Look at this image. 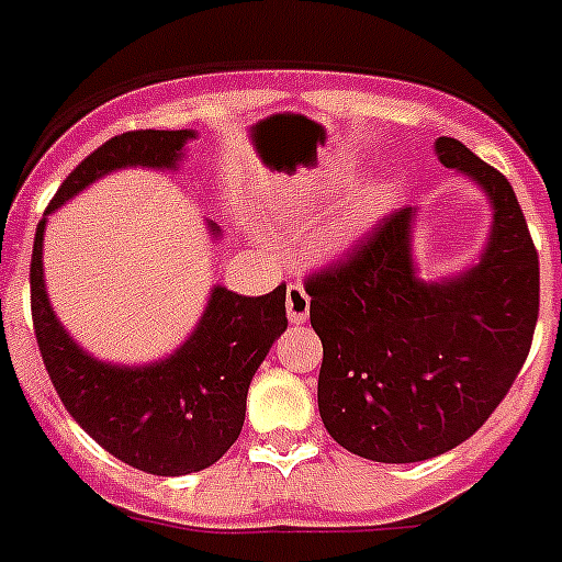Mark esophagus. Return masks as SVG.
Returning a JSON list of instances; mask_svg holds the SVG:
<instances>
[{"instance_id": "1", "label": "esophagus", "mask_w": 562, "mask_h": 562, "mask_svg": "<svg viewBox=\"0 0 562 562\" xmlns=\"http://www.w3.org/2000/svg\"><path fill=\"white\" fill-rule=\"evenodd\" d=\"M285 307H288V318H291L293 324L307 322V316H311V296H307L302 282H291V285H288Z\"/></svg>"}]
</instances>
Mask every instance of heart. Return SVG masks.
<instances>
[{"instance_id":"heart-1","label":"heart","mask_w":562,"mask_h":562,"mask_svg":"<svg viewBox=\"0 0 562 562\" xmlns=\"http://www.w3.org/2000/svg\"><path fill=\"white\" fill-rule=\"evenodd\" d=\"M385 196L387 188L376 186V182L355 188L333 216L313 233V249L318 255H335V251L346 249V246L358 240L369 229V224L374 222L376 213L385 204Z\"/></svg>"}]
</instances>
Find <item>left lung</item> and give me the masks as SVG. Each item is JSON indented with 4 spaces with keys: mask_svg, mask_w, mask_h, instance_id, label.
Here are the masks:
<instances>
[{
    "mask_svg": "<svg viewBox=\"0 0 562 562\" xmlns=\"http://www.w3.org/2000/svg\"><path fill=\"white\" fill-rule=\"evenodd\" d=\"M435 151L494 202L480 266L449 282L416 280L413 210L402 207L305 277L324 346L322 422L376 463H418L469 440L516 382L541 305L538 249L507 177L454 138Z\"/></svg>",
    "mask_w": 562,
    "mask_h": 562,
    "instance_id": "8db88e82",
    "label": "left lung"
}]
</instances>
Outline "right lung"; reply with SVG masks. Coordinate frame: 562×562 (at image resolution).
I'll list each match as a JSON object with an SVG mask.
<instances>
[{
  "label": "right lung",
  "mask_w": 562,
  "mask_h": 562,
  "mask_svg": "<svg viewBox=\"0 0 562 562\" xmlns=\"http://www.w3.org/2000/svg\"><path fill=\"white\" fill-rule=\"evenodd\" d=\"M191 130H133L93 149L52 196L46 213L122 166L171 169ZM44 213V216H46ZM44 227L35 229L30 305L49 380L77 424L133 469L180 476L216 463L246 416V393L271 344L285 333V285L266 296L213 288L202 322L169 360L119 369L93 360L55 318L44 291Z\"/></svg>",
  "instance_id": "right-lung-1"
}]
</instances>
